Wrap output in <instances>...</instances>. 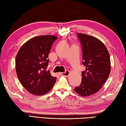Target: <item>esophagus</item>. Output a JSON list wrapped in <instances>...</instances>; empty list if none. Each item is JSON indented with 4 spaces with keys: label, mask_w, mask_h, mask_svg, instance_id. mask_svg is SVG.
Segmentation results:
<instances>
[{
    "label": "esophagus",
    "mask_w": 126,
    "mask_h": 126,
    "mask_svg": "<svg viewBox=\"0 0 126 126\" xmlns=\"http://www.w3.org/2000/svg\"><path fill=\"white\" fill-rule=\"evenodd\" d=\"M69 74L70 72L69 71H68V70H67L65 72H63V73H59V74H61V75H63L65 77H68L69 75Z\"/></svg>",
    "instance_id": "34e87169"
}]
</instances>
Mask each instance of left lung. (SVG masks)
I'll list each match as a JSON object with an SVG mask.
<instances>
[{
  "label": "left lung",
  "instance_id": "1",
  "mask_svg": "<svg viewBox=\"0 0 126 126\" xmlns=\"http://www.w3.org/2000/svg\"><path fill=\"white\" fill-rule=\"evenodd\" d=\"M82 48V64L86 70L82 73L80 86L74 91L81 96H89L102 88L110 76V56L107 49L101 40L95 37L78 33Z\"/></svg>",
  "mask_w": 126,
  "mask_h": 126
}]
</instances>
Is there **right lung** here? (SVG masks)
I'll list each match as a JSON object with an SVG mask.
<instances>
[{
  "instance_id": "right-lung-1",
  "label": "right lung",
  "mask_w": 126,
  "mask_h": 126,
  "mask_svg": "<svg viewBox=\"0 0 126 126\" xmlns=\"http://www.w3.org/2000/svg\"><path fill=\"white\" fill-rule=\"evenodd\" d=\"M57 39V37L50 35L33 38L25 42L17 53V76L22 86L34 95L47 93L56 82V77L51 76L47 67L49 53Z\"/></svg>"
}]
</instances>
